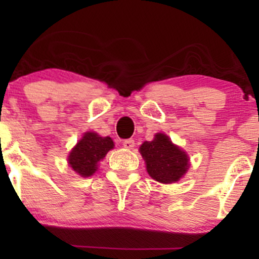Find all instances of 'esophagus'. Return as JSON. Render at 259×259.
Here are the masks:
<instances>
[{"mask_svg":"<svg viewBox=\"0 0 259 259\" xmlns=\"http://www.w3.org/2000/svg\"><path fill=\"white\" fill-rule=\"evenodd\" d=\"M123 146H124V148H126V150H133V148L135 147V141H134L133 139L124 140Z\"/></svg>","mask_w":259,"mask_h":259,"instance_id":"1","label":"esophagus"}]
</instances>
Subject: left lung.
Segmentation results:
<instances>
[{
  "mask_svg": "<svg viewBox=\"0 0 259 259\" xmlns=\"http://www.w3.org/2000/svg\"><path fill=\"white\" fill-rule=\"evenodd\" d=\"M140 152L146 162L150 177L158 183L178 181L189 168L187 154L175 146L164 134H157L152 141H145Z\"/></svg>",
  "mask_w": 259,
  "mask_h": 259,
  "instance_id": "1",
  "label": "left lung"
}]
</instances>
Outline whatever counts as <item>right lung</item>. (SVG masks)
Masks as SVG:
<instances>
[{
    "label": "right lung",
    "instance_id": "add662e5",
    "mask_svg": "<svg viewBox=\"0 0 259 259\" xmlns=\"http://www.w3.org/2000/svg\"><path fill=\"white\" fill-rule=\"evenodd\" d=\"M113 144L111 138H101L96 133H86L70 152L68 160L69 165L81 177H91L97 170V163L109 150Z\"/></svg>",
    "mask_w": 259,
    "mask_h": 259
}]
</instances>
